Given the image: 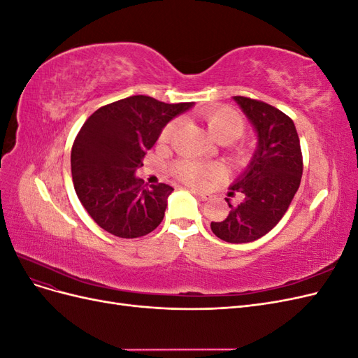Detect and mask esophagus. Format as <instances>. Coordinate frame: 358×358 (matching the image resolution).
<instances>
[{
  "label": "esophagus",
  "instance_id": "1",
  "mask_svg": "<svg viewBox=\"0 0 358 358\" xmlns=\"http://www.w3.org/2000/svg\"><path fill=\"white\" fill-rule=\"evenodd\" d=\"M191 192H192L194 196H196L199 200H201V201H206L208 199H210V194H208V192H201V191H197V189H191Z\"/></svg>",
  "mask_w": 358,
  "mask_h": 358
}]
</instances>
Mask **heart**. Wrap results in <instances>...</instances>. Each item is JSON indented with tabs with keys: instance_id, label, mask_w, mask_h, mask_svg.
<instances>
[{
	"instance_id": "1",
	"label": "heart",
	"mask_w": 358,
	"mask_h": 358,
	"mask_svg": "<svg viewBox=\"0 0 358 358\" xmlns=\"http://www.w3.org/2000/svg\"><path fill=\"white\" fill-rule=\"evenodd\" d=\"M199 117L208 128L209 134L220 143H229V155L233 161H242L248 157V145L243 142H233L241 137L245 129L243 116L229 106H210L200 112ZM178 129V122H169L159 134L162 143H167L175 136ZM232 143L230 144L229 142ZM173 175L179 180L189 183V185H204L213 175V167L208 164H201L191 159H180L175 162L171 167Z\"/></svg>"
}]
</instances>
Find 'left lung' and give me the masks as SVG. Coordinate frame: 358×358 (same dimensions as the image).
<instances>
[{"label":"left lung","mask_w":358,"mask_h":358,"mask_svg":"<svg viewBox=\"0 0 358 358\" xmlns=\"http://www.w3.org/2000/svg\"><path fill=\"white\" fill-rule=\"evenodd\" d=\"M252 122L258 148L251 164L237 179L229 196L239 203H229L230 213L212 222L216 237L229 243L254 242L267 234L282 220L300 187L303 157L294 122L284 112L264 101L234 96Z\"/></svg>","instance_id":"left-lung-1"}]
</instances>
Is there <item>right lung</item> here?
<instances>
[{
  "mask_svg": "<svg viewBox=\"0 0 358 358\" xmlns=\"http://www.w3.org/2000/svg\"><path fill=\"white\" fill-rule=\"evenodd\" d=\"M191 106L133 95L86 119L71 148V175L80 203L103 230L136 239L161 224L173 188L146 187L134 171L170 119Z\"/></svg>",
  "mask_w": 358,
  "mask_h": 358,
  "instance_id": "obj_1",
  "label": "right lung"
}]
</instances>
